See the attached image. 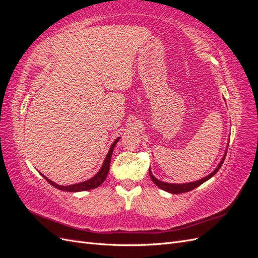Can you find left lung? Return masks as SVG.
Here are the masks:
<instances>
[{
    "instance_id": "left-lung-1",
    "label": "left lung",
    "mask_w": 258,
    "mask_h": 258,
    "mask_svg": "<svg viewBox=\"0 0 258 258\" xmlns=\"http://www.w3.org/2000/svg\"><path fill=\"white\" fill-rule=\"evenodd\" d=\"M226 154H227V150H226V152H225V154H224V156H223V158H222L221 162L218 163V166L215 168V170L213 171V172L210 173V174L207 175L206 177L199 179V181H195V182H190V183H183V184L165 183V182L159 181L158 178H156V177L153 175L151 169H150V176H151V178H152V181H153L156 185H157V186L159 187V188H161V189H163V190H166V191H168V192H171V194H182V192L190 191V190H192V189H195V188H197V187L200 186L202 183H205L206 181H208V179H210L211 177L214 176V175L216 174L217 171L221 169V167H222V165H223V162H224L225 157H226Z\"/></svg>"
}]
</instances>
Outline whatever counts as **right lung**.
Masks as SVG:
<instances>
[{
    "mask_svg": "<svg viewBox=\"0 0 258 258\" xmlns=\"http://www.w3.org/2000/svg\"><path fill=\"white\" fill-rule=\"evenodd\" d=\"M120 137L117 138L115 141L113 142V144L110 147V151H108L106 157L102 163V167L99 170V172L95 175L92 176L91 178L87 179V181L82 182V183H77V184H73V185H68V186H63V185H59L56 184L54 182H52L51 179L46 177L44 174L41 173V175H43V177L47 181L49 184H51L53 187H56V188L60 189V190H63V191H72V192H76V191H84V190H89V189H93V188H97L98 186H100L104 182V179L107 176L108 173V170H110V165H111V158H112V154L114 151V147L116 145V143L119 141Z\"/></svg>",
    "mask_w": 258,
    "mask_h": 258,
    "instance_id": "right-lung-1",
    "label": "right lung"
}]
</instances>
